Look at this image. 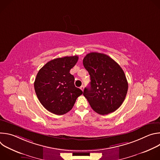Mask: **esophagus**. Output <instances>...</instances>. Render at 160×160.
Wrapping results in <instances>:
<instances>
[{
	"mask_svg": "<svg viewBox=\"0 0 160 160\" xmlns=\"http://www.w3.org/2000/svg\"><path fill=\"white\" fill-rule=\"evenodd\" d=\"M80 88L82 90V91H83V89H84V86L83 85H82L80 87Z\"/></svg>",
	"mask_w": 160,
	"mask_h": 160,
	"instance_id": "esophagus-1",
	"label": "esophagus"
}]
</instances>
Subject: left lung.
<instances>
[{"instance_id":"obj_1","label":"left lung","mask_w":160,"mask_h":160,"mask_svg":"<svg viewBox=\"0 0 160 160\" xmlns=\"http://www.w3.org/2000/svg\"><path fill=\"white\" fill-rule=\"evenodd\" d=\"M83 64L91 80L83 94L91 108L102 115L116 111L122 104L128 91L122 68L109 56L99 52L87 54Z\"/></svg>"}]
</instances>
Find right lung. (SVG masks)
<instances>
[{"mask_svg":"<svg viewBox=\"0 0 160 160\" xmlns=\"http://www.w3.org/2000/svg\"><path fill=\"white\" fill-rule=\"evenodd\" d=\"M78 59L77 56L52 59L38 71L34 82L37 96L42 106L58 115H64L73 107L82 91L74 84L70 74Z\"/></svg>","mask_w":160,"mask_h":160,"instance_id":"add662e5","label":"right lung"}]
</instances>
